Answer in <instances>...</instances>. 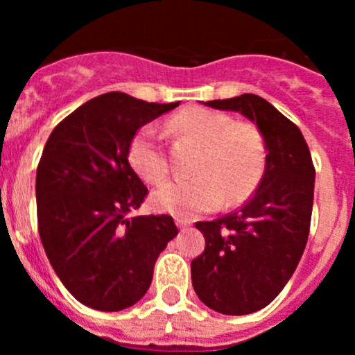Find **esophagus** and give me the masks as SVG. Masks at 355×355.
<instances>
[{
    "mask_svg": "<svg viewBox=\"0 0 355 355\" xmlns=\"http://www.w3.org/2000/svg\"><path fill=\"white\" fill-rule=\"evenodd\" d=\"M175 225L180 229H187L188 227V222L183 220V218H180V216H175Z\"/></svg>",
    "mask_w": 355,
    "mask_h": 355,
    "instance_id": "obj_1",
    "label": "esophagus"
}]
</instances>
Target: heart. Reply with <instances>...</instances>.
<instances>
[{"label": "heart", "mask_w": 355, "mask_h": 355, "mask_svg": "<svg viewBox=\"0 0 355 355\" xmlns=\"http://www.w3.org/2000/svg\"><path fill=\"white\" fill-rule=\"evenodd\" d=\"M178 137L200 146L193 163L196 178L171 181L153 193L158 211L192 218L229 205L243 202L256 190L266 167V144L252 122L233 121L224 112L184 108L168 121ZM137 174L149 184H159L168 174V159L153 126L140 128L128 147Z\"/></svg>", "instance_id": "b5f03b06"}]
</instances>
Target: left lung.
<instances>
[{"label": "left lung", "instance_id": "obj_1", "mask_svg": "<svg viewBox=\"0 0 355 355\" xmlns=\"http://www.w3.org/2000/svg\"><path fill=\"white\" fill-rule=\"evenodd\" d=\"M205 105L240 112L263 133L266 167L256 193L238 211L196 222L205 252L192 261L197 297L222 315L259 311L281 293L306 249L315 165L302 133L256 94Z\"/></svg>", "mask_w": 355, "mask_h": 355}]
</instances>
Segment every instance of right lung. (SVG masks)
<instances>
[{
    "label": "right lung",
    "mask_w": 355,
    "mask_h": 355,
    "mask_svg": "<svg viewBox=\"0 0 355 355\" xmlns=\"http://www.w3.org/2000/svg\"><path fill=\"white\" fill-rule=\"evenodd\" d=\"M178 105L103 94L67 115L44 146L35 181L40 240L69 293L97 311L139 302L178 234L171 215L130 216L147 187L128 162L133 135Z\"/></svg>",
    "instance_id": "right-lung-1"
}]
</instances>
